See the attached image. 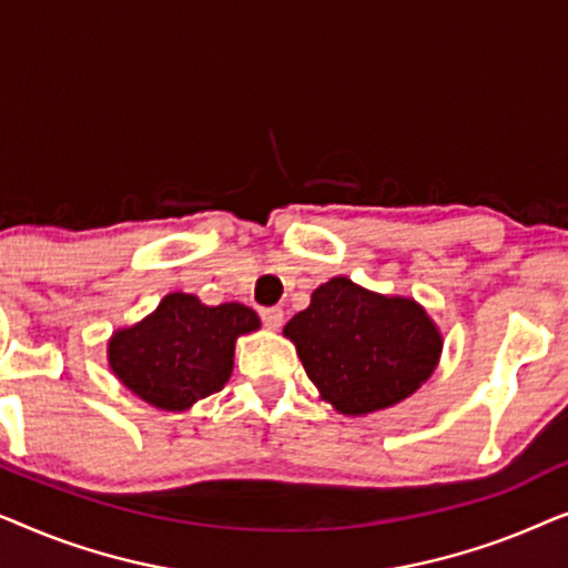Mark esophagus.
Returning <instances> with one entry per match:
<instances>
[{"instance_id":"34e87169","label":"esophagus","mask_w":568,"mask_h":568,"mask_svg":"<svg viewBox=\"0 0 568 568\" xmlns=\"http://www.w3.org/2000/svg\"><path fill=\"white\" fill-rule=\"evenodd\" d=\"M261 317H263V323H266V328L276 331L278 325L284 323V310L282 307H263Z\"/></svg>"}]
</instances>
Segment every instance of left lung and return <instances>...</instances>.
I'll return each mask as SVG.
<instances>
[{"mask_svg": "<svg viewBox=\"0 0 568 568\" xmlns=\"http://www.w3.org/2000/svg\"><path fill=\"white\" fill-rule=\"evenodd\" d=\"M321 400L367 416L410 398L437 369L439 325L414 297L379 294L333 276L284 325Z\"/></svg>", "mask_w": 568, "mask_h": 568, "instance_id": "8db88e82", "label": "left lung"}]
</instances>
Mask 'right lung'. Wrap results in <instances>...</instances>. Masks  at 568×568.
<instances>
[{
  "label": "right lung",
  "instance_id": "obj_1",
  "mask_svg": "<svg viewBox=\"0 0 568 568\" xmlns=\"http://www.w3.org/2000/svg\"><path fill=\"white\" fill-rule=\"evenodd\" d=\"M258 328L261 317L240 302L209 307L173 292L139 323L113 331L108 367L136 398L181 414L227 385L237 338Z\"/></svg>",
  "mask_w": 568,
  "mask_h": 568
}]
</instances>
